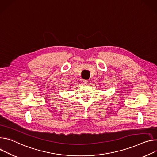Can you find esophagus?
Instances as JSON below:
<instances>
[{"instance_id": "obj_1", "label": "esophagus", "mask_w": 157, "mask_h": 157, "mask_svg": "<svg viewBox=\"0 0 157 157\" xmlns=\"http://www.w3.org/2000/svg\"><path fill=\"white\" fill-rule=\"evenodd\" d=\"M83 83L85 85H87L89 83V80H83Z\"/></svg>"}]
</instances>
